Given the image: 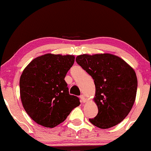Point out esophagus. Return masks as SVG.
<instances>
[{"instance_id":"34e87169","label":"esophagus","mask_w":151,"mask_h":151,"mask_svg":"<svg viewBox=\"0 0 151 151\" xmlns=\"http://www.w3.org/2000/svg\"><path fill=\"white\" fill-rule=\"evenodd\" d=\"M80 99H81V101L83 102V103H85V102H86V101H87V99H86V98L84 95H81L80 96Z\"/></svg>"}]
</instances>
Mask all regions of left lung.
Masks as SVG:
<instances>
[{"instance_id":"1","label":"left lung","mask_w":151,"mask_h":151,"mask_svg":"<svg viewBox=\"0 0 151 151\" xmlns=\"http://www.w3.org/2000/svg\"><path fill=\"white\" fill-rule=\"evenodd\" d=\"M76 61L94 80V101L99 112L89 121L107 129L121 123L129 114L135 101L137 78L124 60L108 53L80 55Z\"/></svg>"}]
</instances>
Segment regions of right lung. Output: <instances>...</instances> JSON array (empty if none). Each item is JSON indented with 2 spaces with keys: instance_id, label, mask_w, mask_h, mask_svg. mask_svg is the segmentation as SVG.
<instances>
[{
  "instance_id": "add662e5",
  "label": "right lung",
  "mask_w": 151,
  "mask_h": 151,
  "mask_svg": "<svg viewBox=\"0 0 151 151\" xmlns=\"http://www.w3.org/2000/svg\"><path fill=\"white\" fill-rule=\"evenodd\" d=\"M73 55L46 54L34 59L20 78L21 99L25 111L37 123L54 128L80 104L70 95L64 78L74 63Z\"/></svg>"
}]
</instances>
